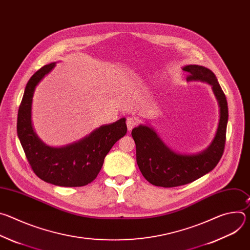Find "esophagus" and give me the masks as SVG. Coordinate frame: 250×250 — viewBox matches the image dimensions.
I'll list each match as a JSON object with an SVG mask.
<instances>
[{
    "label": "esophagus",
    "mask_w": 250,
    "mask_h": 250,
    "mask_svg": "<svg viewBox=\"0 0 250 250\" xmlns=\"http://www.w3.org/2000/svg\"><path fill=\"white\" fill-rule=\"evenodd\" d=\"M136 125H137V120L134 117H128L126 119V125L128 130H131Z\"/></svg>",
    "instance_id": "esophagus-1"
}]
</instances>
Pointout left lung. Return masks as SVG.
Wrapping results in <instances>:
<instances>
[{
  "mask_svg": "<svg viewBox=\"0 0 250 250\" xmlns=\"http://www.w3.org/2000/svg\"><path fill=\"white\" fill-rule=\"evenodd\" d=\"M183 70L189 73L187 81H202L211 86L220 106V122L210 145L197 154L174 152L164 145L153 128L142 125L134 127L131 136L135 142L138 168L154 186L171 188L199 179L217 166L225 150L229 109L226 95L216 75L200 65H187Z\"/></svg>",
  "mask_w": 250,
  "mask_h": 250,
  "instance_id": "obj_1",
  "label": "left lung"
}]
</instances>
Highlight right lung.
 I'll return each mask as SVG.
<instances>
[{
  "label": "right lung",
  "mask_w": 250,
  "mask_h": 250,
  "mask_svg": "<svg viewBox=\"0 0 250 250\" xmlns=\"http://www.w3.org/2000/svg\"><path fill=\"white\" fill-rule=\"evenodd\" d=\"M42 67L28 80L18 113L17 131L26 159L42 180L62 187H81L96 179L105 155L125 135V119L102 125L83 139L62 147H51L35 134L31 124V103L35 87L54 68Z\"/></svg>",
  "instance_id": "1"
}]
</instances>
